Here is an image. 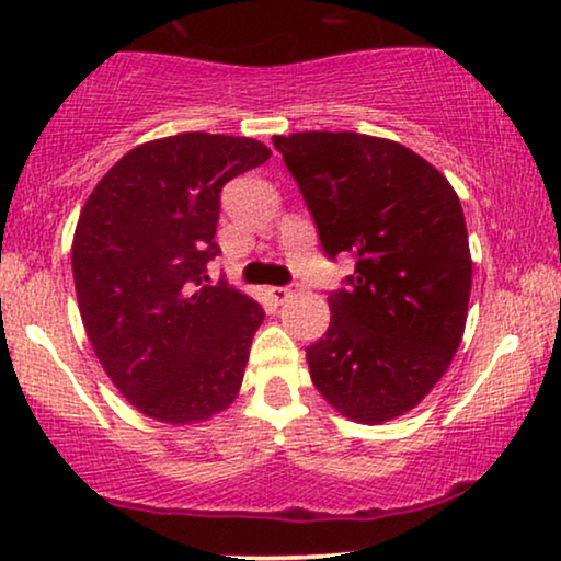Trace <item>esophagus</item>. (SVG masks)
<instances>
[{
  "label": "esophagus",
  "instance_id": "34e87169",
  "mask_svg": "<svg viewBox=\"0 0 561 561\" xmlns=\"http://www.w3.org/2000/svg\"><path fill=\"white\" fill-rule=\"evenodd\" d=\"M291 295H295V289H291V287H270V299L274 305L287 302Z\"/></svg>",
  "mask_w": 561,
  "mask_h": 561
}]
</instances>
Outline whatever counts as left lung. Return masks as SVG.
I'll return each mask as SVG.
<instances>
[{
	"label": "left lung",
	"instance_id": "1",
	"mask_svg": "<svg viewBox=\"0 0 561 561\" xmlns=\"http://www.w3.org/2000/svg\"><path fill=\"white\" fill-rule=\"evenodd\" d=\"M274 147L325 254L356 256L328 297V333L307 348L314 389L353 422L397 420L460 348L472 287L460 198L435 164L391 139L297 131Z\"/></svg>",
	"mask_w": 561,
	"mask_h": 561
}]
</instances>
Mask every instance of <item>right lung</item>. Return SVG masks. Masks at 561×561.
I'll return each instance as SVG.
<instances>
[{
	"mask_svg": "<svg viewBox=\"0 0 561 561\" xmlns=\"http://www.w3.org/2000/svg\"><path fill=\"white\" fill-rule=\"evenodd\" d=\"M270 157L228 134L145 141L83 205L70 262L85 335L122 397L157 422H205L239 397L264 310L205 272L220 254V187Z\"/></svg>",
	"mask_w": 561,
	"mask_h": 561,
	"instance_id": "right-lung-1",
	"label": "right lung"
}]
</instances>
